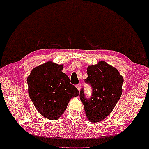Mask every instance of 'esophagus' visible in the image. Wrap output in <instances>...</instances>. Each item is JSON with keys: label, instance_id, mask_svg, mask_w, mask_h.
Returning a JSON list of instances; mask_svg holds the SVG:
<instances>
[{"label": "esophagus", "instance_id": "1", "mask_svg": "<svg viewBox=\"0 0 149 149\" xmlns=\"http://www.w3.org/2000/svg\"><path fill=\"white\" fill-rule=\"evenodd\" d=\"M76 87H77V88L78 89V90L80 91V89H81V84H77V85H76Z\"/></svg>", "mask_w": 149, "mask_h": 149}]
</instances>
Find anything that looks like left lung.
<instances>
[{
	"mask_svg": "<svg viewBox=\"0 0 149 149\" xmlns=\"http://www.w3.org/2000/svg\"><path fill=\"white\" fill-rule=\"evenodd\" d=\"M85 82L92 88L90 98H86L82 88L80 98L84 111L91 122H98L108 116L122 95L123 77L119 72L104 61L97 65L88 66Z\"/></svg>",
	"mask_w": 149,
	"mask_h": 149,
	"instance_id": "8db88e82",
	"label": "left lung"
}]
</instances>
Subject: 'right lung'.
Returning <instances> with one entry per match:
<instances>
[{"instance_id":"right-lung-1","label":"right lung","mask_w":149,"mask_h":149,"mask_svg":"<svg viewBox=\"0 0 149 149\" xmlns=\"http://www.w3.org/2000/svg\"><path fill=\"white\" fill-rule=\"evenodd\" d=\"M63 68V65L49 61L33 68L27 78L32 102L41 115L50 120L58 119L69 100L79 95Z\"/></svg>"}]
</instances>
